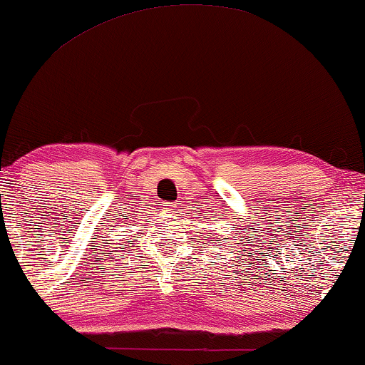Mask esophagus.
I'll list each match as a JSON object with an SVG mask.
<instances>
[{"instance_id": "1", "label": "esophagus", "mask_w": 365, "mask_h": 365, "mask_svg": "<svg viewBox=\"0 0 365 365\" xmlns=\"http://www.w3.org/2000/svg\"><path fill=\"white\" fill-rule=\"evenodd\" d=\"M164 211L165 212H176L178 205H176V202H164Z\"/></svg>"}]
</instances>
